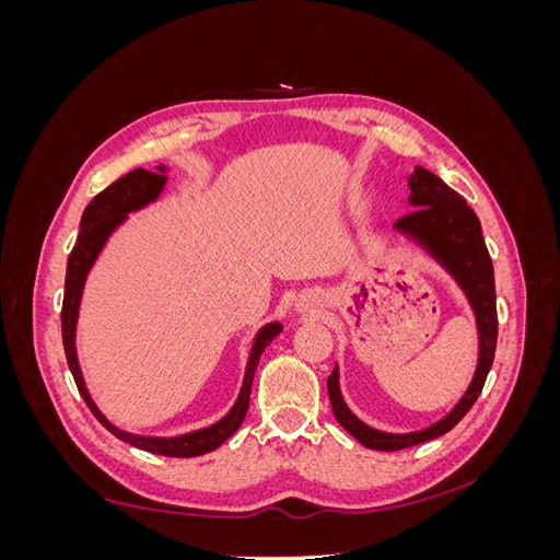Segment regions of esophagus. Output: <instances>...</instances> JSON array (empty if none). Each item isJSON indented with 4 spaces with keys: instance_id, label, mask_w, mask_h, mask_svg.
I'll return each mask as SVG.
<instances>
[{
    "instance_id": "1",
    "label": "esophagus",
    "mask_w": 560,
    "mask_h": 560,
    "mask_svg": "<svg viewBox=\"0 0 560 560\" xmlns=\"http://www.w3.org/2000/svg\"><path fill=\"white\" fill-rule=\"evenodd\" d=\"M315 308H317V301L313 296H301L294 306L296 313H313Z\"/></svg>"
}]
</instances>
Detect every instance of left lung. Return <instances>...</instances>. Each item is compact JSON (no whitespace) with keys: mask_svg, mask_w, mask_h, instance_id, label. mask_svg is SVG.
Returning a JSON list of instances; mask_svg holds the SVG:
<instances>
[{"mask_svg":"<svg viewBox=\"0 0 560 560\" xmlns=\"http://www.w3.org/2000/svg\"><path fill=\"white\" fill-rule=\"evenodd\" d=\"M409 206L413 208V212L401 217L393 229L404 235L406 241H411L416 247L425 252L460 287V292L465 294L474 313V322H477L479 358L465 395L457 399V404L444 418H439L422 430L401 434L371 428L348 409L341 395V381H338L336 364L331 376L327 378L331 411L346 432L358 439L362 446L374 451L409 448L453 430L481 395L488 371L493 366L498 346L493 261H490V254L486 249L477 214L471 212L463 196H457L442 177H436L422 165H416L413 173L409 175Z\"/></svg>","mask_w":560,"mask_h":560,"instance_id":"1","label":"left lung"}]
</instances>
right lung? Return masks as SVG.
Segmentation results:
<instances>
[{
    "label": "right lung",
    "instance_id": "1",
    "mask_svg": "<svg viewBox=\"0 0 560 560\" xmlns=\"http://www.w3.org/2000/svg\"><path fill=\"white\" fill-rule=\"evenodd\" d=\"M167 184V165H156L154 173L142 171V167H135V171L118 177L114 184H109L105 191H100L81 214L79 222V238L77 245L67 259V276H65V299H62V343L67 364H70L72 376L77 381L79 393L83 401L89 404L93 416L103 422V425L121 442L142 448L149 453L159 455H171V457H196L206 455L214 448L222 446L226 439L243 425L247 406H249V389L254 381V371L261 360V352L266 346L273 341V338L282 331V325L278 319L266 322V325L254 334L252 348L247 354V366L243 385L231 411L222 418L212 422L210 428H202L189 434L179 436H144V434H132L121 428H116L107 416L97 409L93 401L86 381H83L81 366H79V354H77V325H79V311H81V299H83V287H86L91 268L95 266L100 252L105 249L107 241L114 235V231L128 222L132 212H140L151 202H156L161 194L165 191Z\"/></svg>",
    "mask_w": 560,
    "mask_h": 560
}]
</instances>
